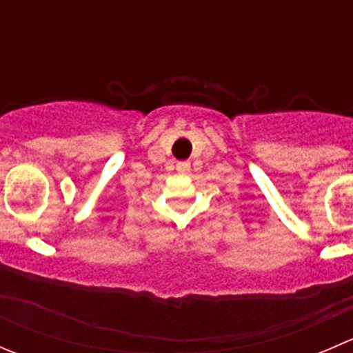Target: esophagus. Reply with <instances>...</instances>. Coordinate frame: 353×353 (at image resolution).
Returning a JSON list of instances; mask_svg holds the SVG:
<instances>
[{"label": "esophagus", "mask_w": 353, "mask_h": 353, "mask_svg": "<svg viewBox=\"0 0 353 353\" xmlns=\"http://www.w3.org/2000/svg\"><path fill=\"white\" fill-rule=\"evenodd\" d=\"M190 169H191V163L188 162V160H181V162L176 163V170H177V172L186 174Z\"/></svg>", "instance_id": "obj_1"}]
</instances>
